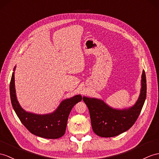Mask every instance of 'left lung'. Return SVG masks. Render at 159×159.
Segmentation results:
<instances>
[{"label": "left lung", "mask_w": 159, "mask_h": 159, "mask_svg": "<svg viewBox=\"0 0 159 159\" xmlns=\"http://www.w3.org/2000/svg\"><path fill=\"white\" fill-rule=\"evenodd\" d=\"M146 97V80L143 70L140 93L132 107L123 109H114L102 100L84 96L83 100L90 112L94 132L100 137L110 138L121 134L131 128L136 121Z\"/></svg>", "instance_id": "left-lung-1"}]
</instances>
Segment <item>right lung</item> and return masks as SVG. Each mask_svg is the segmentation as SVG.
Segmentation results:
<instances>
[{"mask_svg": "<svg viewBox=\"0 0 159 159\" xmlns=\"http://www.w3.org/2000/svg\"><path fill=\"white\" fill-rule=\"evenodd\" d=\"M11 76L10 96L11 104L21 122L31 133L47 139H57L63 136L66 130L69 115L75 104L80 102L82 96L75 95L63 100L52 113L39 115L25 111L19 104L15 91V70ZM84 98V97H83Z\"/></svg>", "mask_w": 159, "mask_h": 159, "instance_id": "obj_1", "label": "right lung"}]
</instances>
